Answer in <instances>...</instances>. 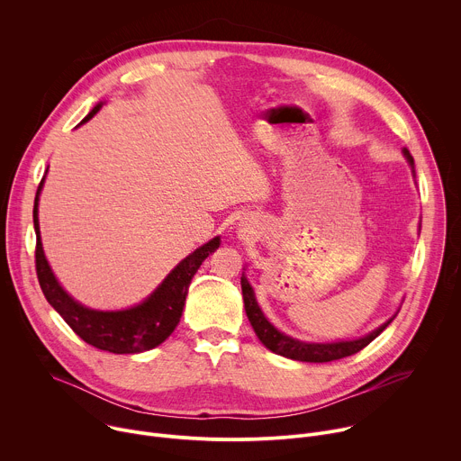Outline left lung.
<instances>
[{"label": "left lung", "mask_w": 461, "mask_h": 461, "mask_svg": "<svg viewBox=\"0 0 461 461\" xmlns=\"http://www.w3.org/2000/svg\"><path fill=\"white\" fill-rule=\"evenodd\" d=\"M405 158L409 160L412 171H414V158L409 153V149H403ZM240 286H242V299H244V308H246V315L253 326V330L257 334V338L260 339V343L265 345L268 350L285 356L288 359H295V361H306V363H328V361H336V359H343L348 357L352 354H357L359 350H363L366 345H370L384 328L393 321V317H390L386 322H383L379 328H375L374 332H370L365 338L359 339H352V341H338V343H304L299 339H294L290 336L281 334L277 328L265 317L262 310L258 308L257 301H255V294L253 288L249 286L248 279L240 277Z\"/></svg>", "instance_id": "8db88e82"}]
</instances>
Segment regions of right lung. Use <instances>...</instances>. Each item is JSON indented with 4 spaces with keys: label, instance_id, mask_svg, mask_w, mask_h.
I'll return each mask as SVG.
<instances>
[{
    "label": "right lung",
    "instance_id": "1",
    "mask_svg": "<svg viewBox=\"0 0 461 461\" xmlns=\"http://www.w3.org/2000/svg\"><path fill=\"white\" fill-rule=\"evenodd\" d=\"M100 107L102 104L93 107L82 123L91 120L100 111ZM43 180L45 176L41 178L36 191L32 217L36 231V276L49 304L73 328L77 336L98 350L113 354H139L164 343L173 334L182 317L187 288L193 276L201 268L204 258L221 246V239H212L204 246L189 253L184 260H180L169 272V276L158 285V288L140 304L116 312L93 310L75 301L59 286L45 258L38 222V201Z\"/></svg>",
    "mask_w": 461,
    "mask_h": 461
}]
</instances>
